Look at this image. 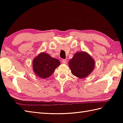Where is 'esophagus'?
I'll use <instances>...</instances> for the list:
<instances>
[{
    "instance_id": "1",
    "label": "esophagus",
    "mask_w": 123,
    "mask_h": 123,
    "mask_svg": "<svg viewBox=\"0 0 123 123\" xmlns=\"http://www.w3.org/2000/svg\"><path fill=\"white\" fill-rule=\"evenodd\" d=\"M67 62V60L66 59H63L62 60V63L63 64H66Z\"/></svg>"
}]
</instances>
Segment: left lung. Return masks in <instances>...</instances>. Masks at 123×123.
I'll use <instances>...</instances> for the list:
<instances>
[{
	"label": "left lung",
	"instance_id": "left-lung-1",
	"mask_svg": "<svg viewBox=\"0 0 123 123\" xmlns=\"http://www.w3.org/2000/svg\"><path fill=\"white\" fill-rule=\"evenodd\" d=\"M69 66L73 75L82 79L92 72L95 68V61L86 52H77L70 60Z\"/></svg>",
	"mask_w": 123,
	"mask_h": 123
}]
</instances>
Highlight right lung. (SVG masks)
Here are the masks:
<instances>
[{
	"mask_svg": "<svg viewBox=\"0 0 123 123\" xmlns=\"http://www.w3.org/2000/svg\"><path fill=\"white\" fill-rule=\"evenodd\" d=\"M60 65V62L59 60L43 52L33 60V69L36 75L45 79L53 74L55 69Z\"/></svg>",
	"mask_w": 123,
	"mask_h": 123,
	"instance_id": "right-lung-1",
	"label": "right lung"
}]
</instances>
